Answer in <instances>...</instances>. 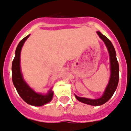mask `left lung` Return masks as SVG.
Instances as JSON below:
<instances>
[{"instance_id": "1", "label": "left lung", "mask_w": 131, "mask_h": 131, "mask_svg": "<svg viewBox=\"0 0 131 131\" xmlns=\"http://www.w3.org/2000/svg\"><path fill=\"white\" fill-rule=\"evenodd\" d=\"M97 34L100 38L104 41L109 52L110 61H111V78H110L109 82L106 86V89L103 96L100 99H89L86 98L79 97L75 95V97L78 101L85 104L93 105V106H100L101 105H103L112 97L115 90L116 89L118 83V79H119V67H118V62L116 59L115 48L113 47L111 40L107 37L102 35L100 32H97Z\"/></svg>"}]
</instances>
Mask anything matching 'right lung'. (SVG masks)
Here are the masks:
<instances>
[{
	"label": "right lung",
	"instance_id": "obj_1",
	"mask_svg": "<svg viewBox=\"0 0 131 131\" xmlns=\"http://www.w3.org/2000/svg\"><path fill=\"white\" fill-rule=\"evenodd\" d=\"M29 36L30 35H28V36L22 39L16 47L15 59L13 60V64H12V78H13V84L15 85L18 94L26 103L33 106H42L46 103H49L52 100L53 92L50 90L45 95L35 93L24 81L20 72V51L24 42Z\"/></svg>",
	"mask_w": 131,
	"mask_h": 131
}]
</instances>
